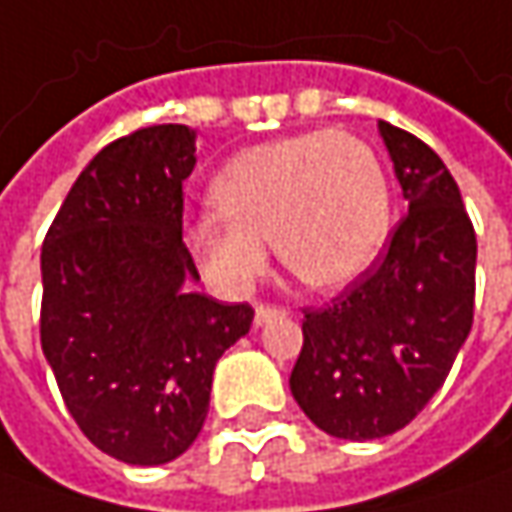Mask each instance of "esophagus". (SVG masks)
<instances>
[{
	"label": "esophagus",
	"mask_w": 512,
	"mask_h": 512,
	"mask_svg": "<svg viewBox=\"0 0 512 512\" xmlns=\"http://www.w3.org/2000/svg\"><path fill=\"white\" fill-rule=\"evenodd\" d=\"M286 309H280V306H269V303H257L255 309V326H266V323H272L274 317H283Z\"/></svg>",
	"instance_id": "obj_1"
}]
</instances>
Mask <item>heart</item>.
Here are the masks:
<instances>
[{"mask_svg":"<svg viewBox=\"0 0 512 512\" xmlns=\"http://www.w3.org/2000/svg\"><path fill=\"white\" fill-rule=\"evenodd\" d=\"M218 215L186 226V243L223 289H246L280 263L314 289H343L374 266L391 229V192L377 152L331 130L238 152L212 184Z\"/></svg>","mask_w":512,"mask_h":512,"instance_id":"obj_1","label":"heart"}]
</instances>
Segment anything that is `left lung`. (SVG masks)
<instances>
[{
	"mask_svg": "<svg viewBox=\"0 0 512 512\" xmlns=\"http://www.w3.org/2000/svg\"><path fill=\"white\" fill-rule=\"evenodd\" d=\"M408 201L388 252L323 309H306L291 397L320 431L397 433L442 388L473 326L476 232L442 158L379 121Z\"/></svg>",
	"mask_w": 512,
	"mask_h": 512,
	"instance_id": "8db88e82",
	"label": "left lung"
}]
</instances>
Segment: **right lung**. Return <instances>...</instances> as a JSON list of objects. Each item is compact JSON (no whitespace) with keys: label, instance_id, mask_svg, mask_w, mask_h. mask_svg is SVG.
I'll return each instance as SVG.
<instances>
[{"label":"right lung","instance_id":"obj_1","mask_svg":"<svg viewBox=\"0 0 512 512\" xmlns=\"http://www.w3.org/2000/svg\"><path fill=\"white\" fill-rule=\"evenodd\" d=\"M192 169L184 124L118 138L42 246V351L81 433L127 465H164L198 439L215 365L255 317L189 289L201 280L181 232Z\"/></svg>","mask_w":512,"mask_h":512}]
</instances>
